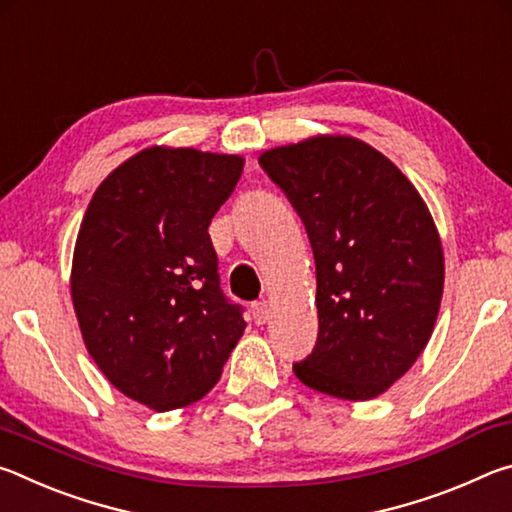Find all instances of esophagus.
Returning <instances> with one entry per match:
<instances>
[{"instance_id":"34e87169","label":"esophagus","mask_w":512,"mask_h":512,"mask_svg":"<svg viewBox=\"0 0 512 512\" xmlns=\"http://www.w3.org/2000/svg\"><path fill=\"white\" fill-rule=\"evenodd\" d=\"M250 314H253V320L257 325H264L268 323V318H271V309H268L266 302H255L253 309H250Z\"/></svg>"}]
</instances>
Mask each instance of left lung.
I'll use <instances>...</instances> for the list:
<instances>
[{"label":"left lung","mask_w":512,"mask_h":512,"mask_svg":"<svg viewBox=\"0 0 512 512\" xmlns=\"http://www.w3.org/2000/svg\"><path fill=\"white\" fill-rule=\"evenodd\" d=\"M259 164L296 207L316 259L318 339L293 372L339 400L386 393L429 343L443 298L429 207L357 137H309L264 151Z\"/></svg>","instance_id":"obj_1"}]
</instances>
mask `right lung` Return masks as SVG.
<instances>
[{
    "mask_svg": "<svg viewBox=\"0 0 512 512\" xmlns=\"http://www.w3.org/2000/svg\"><path fill=\"white\" fill-rule=\"evenodd\" d=\"M241 171V155L151 146L103 180L83 216L69 289L85 348L149 409L210 393L246 329L207 232Z\"/></svg>",
    "mask_w": 512,
    "mask_h": 512,
    "instance_id": "add662e5",
    "label": "right lung"
}]
</instances>
